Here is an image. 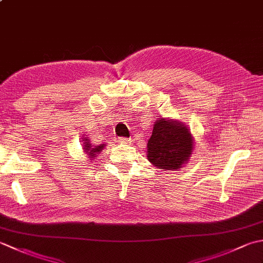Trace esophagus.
Segmentation results:
<instances>
[{
	"label": "esophagus",
	"mask_w": 263,
	"mask_h": 263,
	"mask_svg": "<svg viewBox=\"0 0 263 263\" xmlns=\"http://www.w3.org/2000/svg\"><path fill=\"white\" fill-rule=\"evenodd\" d=\"M119 141L120 143H131V139H127V138H121V139H119Z\"/></svg>",
	"instance_id": "obj_1"
}]
</instances>
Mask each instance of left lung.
I'll use <instances>...</instances> for the list:
<instances>
[{"mask_svg": "<svg viewBox=\"0 0 263 263\" xmlns=\"http://www.w3.org/2000/svg\"><path fill=\"white\" fill-rule=\"evenodd\" d=\"M193 149V136L184 123L164 117L155 122L147 144L148 160L155 167L178 171L187 163Z\"/></svg>", "mask_w": 263, "mask_h": 263, "instance_id": "obj_1", "label": "left lung"}]
</instances>
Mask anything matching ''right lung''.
<instances>
[{
	"label": "right lung",
	"instance_id": "obj_1",
	"mask_svg": "<svg viewBox=\"0 0 263 263\" xmlns=\"http://www.w3.org/2000/svg\"><path fill=\"white\" fill-rule=\"evenodd\" d=\"M82 150L83 153L87 155V158H89L90 160L95 159L97 157V155L100 154L102 150H104L106 143L99 144V146H95L93 143H91L90 139H88L87 137H85L82 139Z\"/></svg>",
	"mask_w": 263,
	"mask_h": 263
}]
</instances>
